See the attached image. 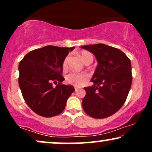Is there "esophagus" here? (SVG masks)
Here are the masks:
<instances>
[{
  "mask_svg": "<svg viewBox=\"0 0 152 152\" xmlns=\"http://www.w3.org/2000/svg\"><path fill=\"white\" fill-rule=\"evenodd\" d=\"M79 90H80V88H77V87H75V92H77V91H78Z\"/></svg>",
  "mask_w": 152,
  "mask_h": 152,
  "instance_id": "esophagus-1",
  "label": "esophagus"
}]
</instances>
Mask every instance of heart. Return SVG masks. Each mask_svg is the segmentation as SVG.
Segmentation results:
<instances>
[{
    "mask_svg": "<svg viewBox=\"0 0 152 152\" xmlns=\"http://www.w3.org/2000/svg\"><path fill=\"white\" fill-rule=\"evenodd\" d=\"M80 56L85 64L92 63L93 61V56L88 51H81ZM67 61L68 57H66L63 61V64H62L64 68H67ZM88 74L86 72H71L66 76V80L68 84L73 85L75 86H81L88 80Z\"/></svg>",
    "mask_w": 152,
    "mask_h": 152,
    "instance_id": "b5f03b06",
    "label": "heart"
}]
</instances>
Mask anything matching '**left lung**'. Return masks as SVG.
<instances>
[{
  "label": "left lung",
  "mask_w": 152,
  "mask_h": 152,
  "mask_svg": "<svg viewBox=\"0 0 152 152\" xmlns=\"http://www.w3.org/2000/svg\"><path fill=\"white\" fill-rule=\"evenodd\" d=\"M98 62L91 82L85 87L82 107L89 116L97 119L115 113L125 102L132 82V64L123 52L102 43L82 45Z\"/></svg>",
  "instance_id": "8db88e82"
}]
</instances>
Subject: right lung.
Returning <instances> with one entry per match:
<instances>
[{
    "label": "right lung",
    "mask_w": 152,
    "mask_h": 152,
    "mask_svg": "<svg viewBox=\"0 0 152 152\" xmlns=\"http://www.w3.org/2000/svg\"><path fill=\"white\" fill-rule=\"evenodd\" d=\"M75 47L47 45L30 51L18 65V84L24 100L39 115L50 118L65 109L66 102L75 91L64 85L61 75L63 61ZM58 84L55 87L52 83Z\"/></svg>",
    "instance_id": "1"
}]
</instances>
